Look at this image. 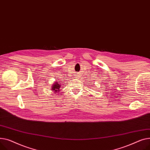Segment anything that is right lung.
I'll use <instances>...</instances> for the list:
<instances>
[{
	"label": "right lung",
	"instance_id": "right-lung-1",
	"mask_svg": "<svg viewBox=\"0 0 150 150\" xmlns=\"http://www.w3.org/2000/svg\"><path fill=\"white\" fill-rule=\"evenodd\" d=\"M60 86H61V85L59 84V83L57 82L54 83V84L52 85L51 88L52 91H54V92L55 93L59 92V91H60Z\"/></svg>",
	"mask_w": 150,
	"mask_h": 150
}]
</instances>
